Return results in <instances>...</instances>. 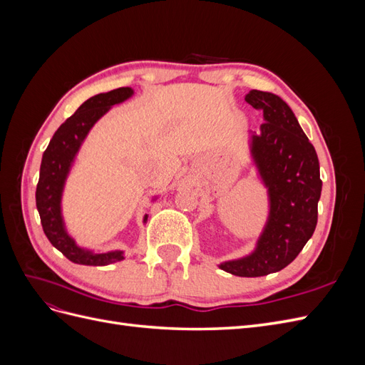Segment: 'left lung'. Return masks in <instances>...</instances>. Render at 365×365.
Listing matches in <instances>:
<instances>
[{"mask_svg":"<svg viewBox=\"0 0 365 365\" xmlns=\"http://www.w3.org/2000/svg\"><path fill=\"white\" fill-rule=\"evenodd\" d=\"M245 101L263 111L264 123L260 134L251 132L250 152L268 190L269 215L254 251L219 268L239 277H262L288 267L312 237L323 182L317 152L288 103L259 90H251Z\"/></svg>","mask_w":365,"mask_h":365,"instance_id":"8db88e82","label":"left lung"}]
</instances>
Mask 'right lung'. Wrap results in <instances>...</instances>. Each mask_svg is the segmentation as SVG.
<instances>
[{
	"mask_svg": "<svg viewBox=\"0 0 365 365\" xmlns=\"http://www.w3.org/2000/svg\"><path fill=\"white\" fill-rule=\"evenodd\" d=\"M132 94H134L132 88L123 86L88 98L54 132L48 148L42 155L39 181L36 185V207L41 216L42 230L51 245L73 263L88 264V267H105V264L125 259V252L121 250L96 252L76 244L63 222L62 193L74 158L88 132L114 105L128 101ZM146 220L148 215L143 217V222Z\"/></svg>",
	"mask_w": 365,
	"mask_h": 365,
	"instance_id": "obj_1",
	"label": "right lung"
}]
</instances>
